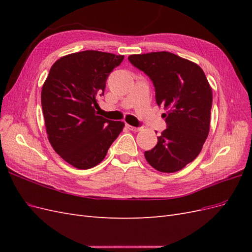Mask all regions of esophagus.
<instances>
[{"mask_svg": "<svg viewBox=\"0 0 252 252\" xmlns=\"http://www.w3.org/2000/svg\"><path fill=\"white\" fill-rule=\"evenodd\" d=\"M126 127L129 129V130H132V131H139L141 130V127H134V126H131L129 124H126Z\"/></svg>", "mask_w": 252, "mask_h": 252, "instance_id": "34e87169", "label": "esophagus"}]
</instances>
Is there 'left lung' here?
Wrapping results in <instances>:
<instances>
[{
    "label": "left lung",
    "mask_w": 252,
    "mask_h": 252,
    "mask_svg": "<svg viewBox=\"0 0 252 252\" xmlns=\"http://www.w3.org/2000/svg\"><path fill=\"white\" fill-rule=\"evenodd\" d=\"M129 62L154 83L156 101L167 110V128L158 144L145 151L146 161L161 172H175L199 156L210 128L212 90L202 68L171 52L132 55Z\"/></svg>",
    "instance_id": "left-lung-1"
}]
</instances>
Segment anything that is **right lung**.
<instances>
[{"label":"right lung","mask_w":252,"mask_h":252,"mask_svg":"<svg viewBox=\"0 0 252 252\" xmlns=\"http://www.w3.org/2000/svg\"><path fill=\"white\" fill-rule=\"evenodd\" d=\"M124 56L96 50L71 53L50 68L41 101L48 140L64 161L78 169L100 164L124 123L97 116V97Z\"/></svg>","instance_id":"obj_1"}]
</instances>
